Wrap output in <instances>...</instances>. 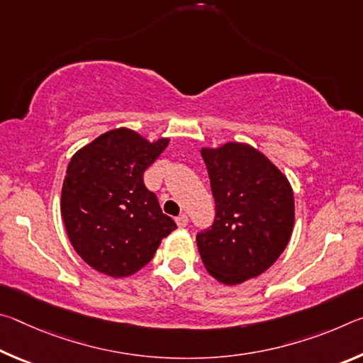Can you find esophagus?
Listing matches in <instances>:
<instances>
[{"instance_id":"obj_1","label":"esophagus","mask_w":363,"mask_h":363,"mask_svg":"<svg viewBox=\"0 0 363 363\" xmlns=\"http://www.w3.org/2000/svg\"><path fill=\"white\" fill-rule=\"evenodd\" d=\"M176 224L179 227H186L189 224V218L186 216V214H181V216L176 218Z\"/></svg>"}]
</instances>
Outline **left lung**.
Here are the masks:
<instances>
[{"label":"left lung","instance_id":"left-lung-1","mask_svg":"<svg viewBox=\"0 0 363 363\" xmlns=\"http://www.w3.org/2000/svg\"><path fill=\"white\" fill-rule=\"evenodd\" d=\"M216 218L196 235L208 274L223 285L259 277L284 253L294 227V196L286 176L253 145L201 147Z\"/></svg>","mask_w":363,"mask_h":363}]
</instances>
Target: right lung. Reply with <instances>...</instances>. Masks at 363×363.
I'll return each instance as SVG.
<instances>
[{
    "instance_id": "1",
    "label": "right lung",
    "mask_w": 363,
    "mask_h": 363,
    "mask_svg": "<svg viewBox=\"0 0 363 363\" xmlns=\"http://www.w3.org/2000/svg\"><path fill=\"white\" fill-rule=\"evenodd\" d=\"M168 144L169 138L150 143L130 128H116L73 153L60 214L72 247L97 272L130 277L176 229L143 181Z\"/></svg>"
}]
</instances>
